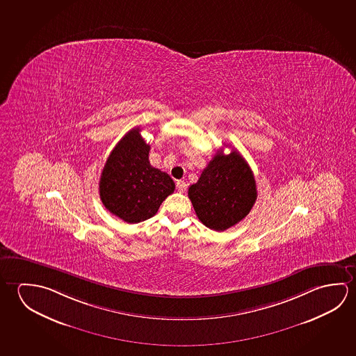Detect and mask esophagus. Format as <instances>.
<instances>
[{"instance_id": "1", "label": "esophagus", "mask_w": 356, "mask_h": 356, "mask_svg": "<svg viewBox=\"0 0 356 356\" xmlns=\"http://www.w3.org/2000/svg\"><path fill=\"white\" fill-rule=\"evenodd\" d=\"M176 188H177V191L180 193H185L187 188L186 182L181 180L177 181V182H176Z\"/></svg>"}]
</instances>
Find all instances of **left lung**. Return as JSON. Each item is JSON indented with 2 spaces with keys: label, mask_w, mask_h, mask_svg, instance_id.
Instances as JSON below:
<instances>
[{
  "label": "left lung",
  "mask_w": 356,
  "mask_h": 356,
  "mask_svg": "<svg viewBox=\"0 0 356 356\" xmlns=\"http://www.w3.org/2000/svg\"><path fill=\"white\" fill-rule=\"evenodd\" d=\"M188 197L206 227L225 231L250 213L257 200L256 180L238 152H220L188 187Z\"/></svg>",
  "instance_id": "1"
}]
</instances>
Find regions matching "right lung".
<instances>
[{"instance_id":"1","label":"right lung","mask_w":356,"mask_h":356,"mask_svg":"<svg viewBox=\"0 0 356 356\" xmlns=\"http://www.w3.org/2000/svg\"><path fill=\"white\" fill-rule=\"evenodd\" d=\"M150 145L140 128L122 136L106 160L99 181L105 209L128 223H139L156 215L163 200L175 190V182L149 161Z\"/></svg>"}]
</instances>
